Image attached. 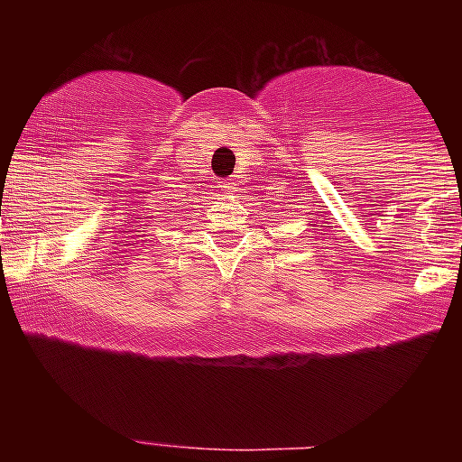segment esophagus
<instances>
[{"label": "esophagus", "instance_id": "obj_1", "mask_svg": "<svg viewBox=\"0 0 462 462\" xmlns=\"http://www.w3.org/2000/svg\"><path fill=\"white\" fill-rule=\"evenodd\" d=\"M221 190H224V193H227V195L236 193V190H238L236 178H230V180H226V182H221Z\"/></svg>", "mask_w": 462, "mask_h": 462}]
</instances>
